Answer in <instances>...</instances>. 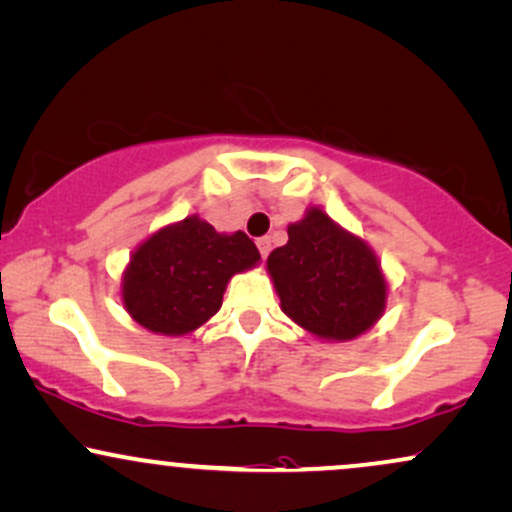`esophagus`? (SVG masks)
I'll return each instance as SVG.
<instances>
[{
    "mask_svg": "<svg viewBox=\"0 0 512 512\" xmlns=\"http://www.w3.org/2000/svg\"><path fill=\"white\" fill-rule=\"evenodd\" d=\"M257 248H260L262 260H267L269 250H272V240H269V238H260V240H257Z\"/></svg>",
    "mask_w": 512,
    "mask_h": 512,
    "instance_id": "esophagus-1",
    "label": "esophagus"
}]
</instances>
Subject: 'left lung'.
Returning a JSON list of instances; mask_svg holds the SVG:
<instances>
[{
  "instance_id": "8db88e82",
  "label": "left lung",
  "mask_w": 512,
  "mask_h": 512,
  "mask_svg": "<svg viewBox=\"0 0 512 512\" xmlns=\"http://www.w3.org/2000/svg\"><path fill=\"white\" fill-rule=\"evenodd\" d=\"M281 310L326 341H350L384 315L386 279L372 248L310 207L267 260Z\"/></svg>"
}]
</instances>
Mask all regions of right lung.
Here are the masks:
<instances>
[{
  "label": "right lung",
  "mask_w": 512,
  "mask_h": 512,
  "mask_svg": "<svg viewBox=\"0 0 512 512\" xmlns=\"http://www.w3.org/2000/svg\"><path fill=\"white\" fill-rule=\"evenodd\" d=\"M257 262L260 250L243 231L217 233L193 214L133 252L123 272V307L155 334H190L217 315L231 276Z\"/></svg>",
  "instance_id": "1"
}]
</instances>
